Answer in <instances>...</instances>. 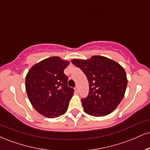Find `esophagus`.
Here are the masks:
<instances>
[{
    "mask_svg": "<svg viewBox=\"0 0 150 150\" xmlns=\"http://www.w3.org/2000/svg\"><path fill=\"white\" fill-rule=\"evenodd\" d=\"M75 92H76L77 94L79 92V88H78V87H75Z\"/></svg>",
    "mask_w": 150,
    "mask_h": 150,
    "instance_id": "esophagus-1",
    "label": "esophagus"
}]
</instances>
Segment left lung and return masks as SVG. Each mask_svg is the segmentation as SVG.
<instances>
[{
	"instance_id": "obj_1",
	"label": "left lung",
	"mask_w": 150,
	"mask_h": 150,
	"mask_svg": "<svg viewBox=\"0 0 150 150\" xmlns=\"http://www.w3.org/2000/svg\"><path fill=\"white\" fill-rule=\"evenodd\" d=\"M87 77L89 92L82 99L84 111L93 116H104L113 112L125 95L128 84L124 68L104 56H93L87 60L73 59Z\"/></svg>"
}]
</instances>
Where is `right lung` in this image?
Wrapping results in <instances>:
<instances>
[{
  "instance_id": "right-lung-1",
  "label": "right lung",
  "mask_w": 150,
  "mask_h": 150,
  "mask_svg": "<svg viewBox=\"0 0 150 150\" xmlns=\"http://www.w3.org/2000/svg\"><path fill=\"white\" fill-rule=\"evenodd\" d=\"M68 61L58 56L47 58L34 65L26 75L25 88L35 110L46 118H53L68 110L74 89L68 86L64 74Z\"/></svg>"
}]
</instances>
